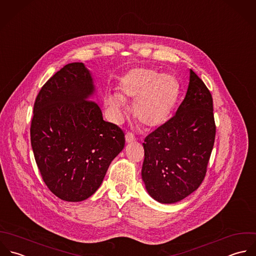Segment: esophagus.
<instances>
[{
  "label": "esophagus",
  "instance_id": "1",
  "mask_svg": "<svg viewBox=\"0 0 256 256\" xmlns=\"http://www.w3.org/2000/svg\"><path fill=\"white\" fill-rule=\"evenodd\" d=\"M125 139H126L127 143H131V142H134L136 140V137L132 133L127 132L126 135H125Z\"/></svg>",
  "mask_w": 256,
  "mask_h": 256
}]
</instances>
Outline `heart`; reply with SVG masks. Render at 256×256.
I'll return each instance as SVG.
<instances>
[{"label": "heart", "mask_w": 256, "mask_h": 256, "mask_svg": "<svg viewBox=\"0 0 256 256\" xmlns=\"http://www.w3.org/2000/svg\"><path fill=\"white\" fill-rule=\"evenodd\" d=\"M178 96V84L169 74H158L149 68H136L121 80L119 94L109 95L107 105L115 119L123 115L124 101L135 100L138 121L148 128L163 125L170 117Z\"/></svg>", "instance_id": "obj_1"}]
</instances>
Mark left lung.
I'll use <instances>...</instances> for the list:
<instances>
[{"label": "left lung", "mask_w": 256, "mask_h": 256, "mask_svg": "<svg viewBox=\"0 0 256 256\" xmlns=\"http://www.w3.org/2000/svg\"><path fill=\"white\" fill-rule=\"evenodd\" d=\"M184 99L176 114L144 140L142 178L149 194L176 202L202 182L216 138L212 97L190 70Z\"/></svg>", "instance_id": "left-lung-1"}]
</instances>
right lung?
<instances>
[{
	"instance_id": "obj_1",
	"label": "right lung",
	"mask_w": 256,
	"mask_h": 256,
	"mask_svg": "<svg viewBox=\"0 0 256 256\" xmlns=\"http://www.w3.org/2000/svg\"><path fill=\"white\" fill-rule=\"evenodd\" d=\"M93 92L84 64L72 62L44 84L34 104L36 163L50 190L66 202L92 196L125 145L123 131L104 121L98 104L88 99Z\"/></svg>"
}]
</instances>
